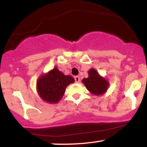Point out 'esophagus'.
Segmentation results:
<instances>
[{"instance_id":"obj_1","label":"esophagus","mask_w":147,"mask_h":147,"mask_svg":"<svg viewBox=\"0 0 147 147\" xmlns=\"http://www.w3.org/2000/svg\"><path fill=\"white\" fill-rule=\"evenodd\" d=\"M75 80L76 83H79V81H80V77H79V76H75Z\"/></svg>"}]
</instances>
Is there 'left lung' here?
<instances>
[{
	"instance_id": "8db88e82",
	"label": "left lung",
	"mask_w": 147,
	"mask_h": 147,
	"mask_svg": "<svg viewBox=\"0 0 147 147\" xmlns=\"http://www.w3.org/2000/svg\"><path fill=\"white\" fill-rule=\"evenodd\" d=\"M86 88L95 95H103L109 88V82L105 78L99 75L94 68H91L88 71V77L82 80Z\"/></svg>"
}]
</instances>
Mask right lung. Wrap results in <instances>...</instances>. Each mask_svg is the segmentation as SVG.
<instances>
[{"label":"right lung","instance_id":"add662e5","mask_svg":"<svg viewBox=\"0 0 147 147\" xmlns=\"http://www.w3.org/2000/svg\"><path fill=\"white\" fill-rule=\"evenodd\" d=\"M74 81L71 76L65 75L55 67L38 79L37 92L43 101L49 104H56L62 98L66 87Z\"/></svg>","mask_w":147,"mask_h":147}]
</instances>
